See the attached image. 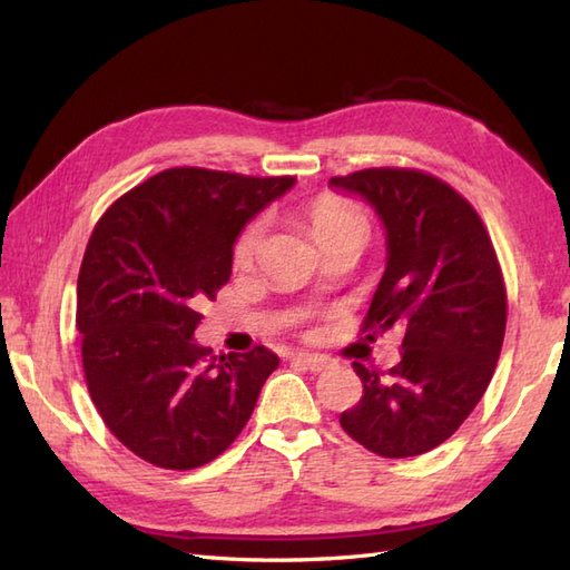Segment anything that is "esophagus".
<instances>
[{
    "label": "esophagus",
    "mask_w": 570,
    "mask_h": 570,
    "mask_svg": "<svg viewBox=\"0 0 570 570\" xmlns=\"http://www.w3.org/2000/svg\"><path fill=\"white\" fill-rule=\"evenodd\" d=\"M294 360L301 362V365H306L311 372H323V370H328V367L333 365L331 357H325V355H311V353H296Z\"/></svg>",
    "instance_id": "obj_1"
}]
</instances>
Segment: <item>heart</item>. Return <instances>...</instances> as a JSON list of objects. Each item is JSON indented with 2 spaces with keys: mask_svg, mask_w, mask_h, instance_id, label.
<instances>
[{
  "mask_svg": "<svg viewBox=\"0 0 570 570\" xmlns=\"http://www.w3.org/2000/svg\"><path fill=\"white\" fill-rule=\"evenodd\" d=\"M306 215H308L313 235L318 239V245L335 235L347 233V229H365V233H370L367 215L362 213L355 203H350L341 196H333V193H323V196L313 198L308 203ZM264 233H266L264 217H254L252 223L242 227V233L237 235L235 247H233V259L237 266H247L254 262L264 242Z\"/></svg>",
  "mask_w": 570,
  "mask_h": 570,
  "instance_id": "obj_1",
  "label": "heart"
}]
</instances>
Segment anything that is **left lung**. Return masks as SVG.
I'll return each mask as SVG.
<instances>
[{"label":"left lung","instance_id":"obj_1","mask_svg":"<svg viewBox=\"0 0 570 570\" xmlns=\"http://www.w3.org/2000/svg\"><path fill=\"white\" fill-rule=\"evenodd\" d=\"M331 184L367 198L386 227L390 259L360 331H404L390 372L353 362L362 396L341 426L382 458L421 455L460 429L498 367L507 325L498 252L470 200L439 176L380 166Z\"/></svg>","mask_w":570,"mask_h":570}]
</instances>
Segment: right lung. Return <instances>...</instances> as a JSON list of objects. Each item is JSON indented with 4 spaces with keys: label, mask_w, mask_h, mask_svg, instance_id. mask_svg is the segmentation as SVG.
Masks as SVG:
<instances>
[{
    "label": "right lung",
    "mask_w": 570,
    "mask_h": 570,
    "mask_svg": "<svg viewBox=\"0 0 570 570\" xmlns=\"http://www.w3.org/2000/svg\"><path fill=\"white\" fill-rule=\"evenodd\" d=\"M292 186L166 168L95 225L78 274L85 384L105 426L147 463L193 470L225 453L278 367L264 345L217 357L193 333L198 304L229 282L239 229Z\"/></svg>",
    "instance_id": "obj_1"
}]
</instances>
